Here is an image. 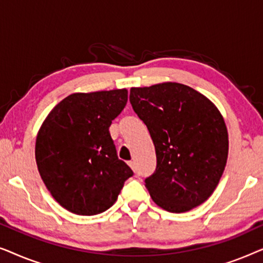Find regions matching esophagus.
I'll use <instances>...</instances> for the list:
<instances>
[{"label": "esophagus", "instance_id": "34e87169", "mask_svg": "<svg viewBox=\"0 0 263 263\" xmlns=\"http://www.w3.org/2000/svg\"><path fill=\"white\" fill-rule=\"evenodd\" d=\"M128 165L129 166H130V168L133 171H135V163L133 160H130V161H128Z\"/></svg>", "mask_w": 263, "mask_h": 263}]
</instances>
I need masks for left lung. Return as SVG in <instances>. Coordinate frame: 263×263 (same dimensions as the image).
<instances>
[{
	"instance_id": "1",
	"label": "left lung",
	"mask_w": 263,
	"mask_h": 263,
	"mask_svg": "<svg viewBox=\"0 0 263 263\" xmlns=\"http://www.w3.org/2000/svg\"><path fill=\"white\" fill-rule=\"evenodd\" d=\"M129 100L147 125L157 168L145 186L158 206L183 213L203 203L219 184L229 154V134L218 107L178 82L132 87Z\"/></svg>"
}]
</instances>
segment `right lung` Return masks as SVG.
Listing matches in <instances>:
<instances>
[{"label":"right lung","instance_id":"right-lung-1","mask_svg":"<svg viewBox=\"0 0 263 263\" xmlns=\"http://www.w3.org/2000/svg\"><path fill=\"white\" fill-rule=\"evenodd\" d=\"M127 100L125 88L73 93L39 128L38 171L53 199L71 213L95 215L109 210L133 176L118 159L109 132Z\"/></svg>","mask_w":263,"mask_h":263}]
</instances>
